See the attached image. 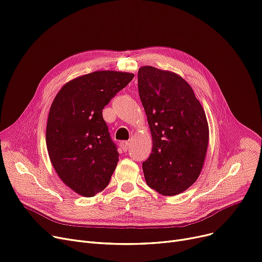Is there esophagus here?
<instances>
[{
    "mask_svg": "<svg viewBox=\"0 0 262 262\" xmlns=\"http://www.w3.org/2000/svg\"><path fill=\"white\" fill-rule=\"evenodd\" d=\"M120 146H121V149H122L124 152H126V151L129 149L130 142H129V141H121V142H120Z\"/></svg>",
    "mask_w": 262,
    "mask_h": 262,
    "instance_id": "1",
    "label": "esophagus"
}]
</instances>
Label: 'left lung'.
I'll list each match as a JSON object with an SVG mask.
<instances>
[{"instance_id":"obj_1","label":"left lung","mask_w":262,"mask_h":262,"mask_svg":"<svg viewBox=\"0 0 262 262\" xmlns=\"http://www.w3.org/2000/svg\"><path fill=\"white\" fill-rule=\"evenodd\" d=\"M138 91L153 139L142 163L145 182L161 195H178L201 172L209 143L206 112L191 86L171 72L140 67Z\"/></svg>"}]
</instances>
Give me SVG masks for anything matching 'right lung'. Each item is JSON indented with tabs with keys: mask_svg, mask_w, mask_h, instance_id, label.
<instances>
[{
	"mask_svg": "<svg viewBox=\"0 0 262 262\" xmlns=\"http://www.w3.org/2000/svg\"><path fill=\"white\" fill-rule=\"evenodd\" d=\"M134 74L98 71L67 82L50 107L46 142L51 164L77 194L93 197L104 190L119 162L103 109Z\"/></svg>",
	"mask_w": 262,
	"mask_h": 262,
	"instance_id": "add662e5",
	"label": "right lung"
}]
</instances>
